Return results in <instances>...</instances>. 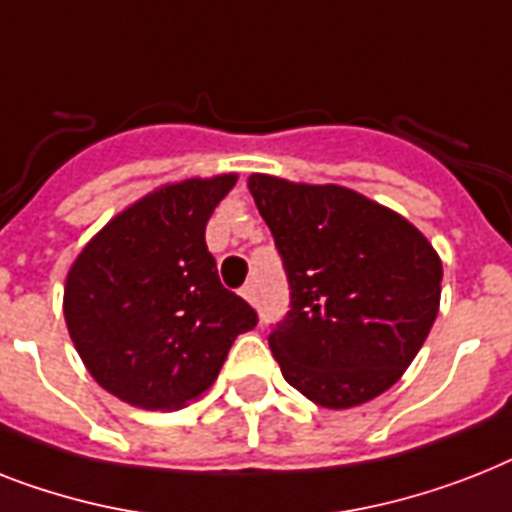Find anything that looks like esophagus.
<instances>
[{
  "label": "esophagus",
  "mask_w": 512,
  "mask_h": 512,
  "mask_svg": "<svg viewBox=\"0 0 512 512\" xmlns=\"http://www.w3.org/2000/svg\"><path fill=\"white\" fill-rule=\"evenodd\" d=\"M242 297L247 299L249 305H255V302H257V292H255V286H252V284H247V286H244V289H242Z\"/></svg>",
  "instance_id": "34e87169"
}]
</instances>
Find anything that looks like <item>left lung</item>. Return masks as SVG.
<instances>
[{
	"instance_id": "obj_1",
	"label": "left lung",
	"mask_w": 512,
	"mask_h": 512,
	"mask_svg": "<svg viewBox=\"0 0 512 512\" xmlns=\"http://www.w3.org/2000/svg\"><path fill=\"white\" fill-rule=\"evenodd\" d=\"M247 186L292 289V310L268 336L284 378L328 410L384 394L439 313L436 249L410 220L347 186L265 173Z\"/></svg>"
}]
</instances>
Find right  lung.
Here are the masks:
<instances>
[{
    "label": "right lung",
    "instance_id": "add662e5",
    "mask_svg": "<svg viewBox=\"0 0 512 512\" xmlns=\"http://www.w3.org/2000/svg\"><path fill=\"white\" fill-rule=\"evenodd\" d=\"M236 173L186 178L136 199L73 260L62 313L86 371L141 410L202 397L257 313L223 289L205 226Z\"/></svg>",
    "mask_w": 512,
    "mask_h": 512
}]
</instances>
